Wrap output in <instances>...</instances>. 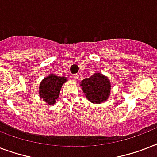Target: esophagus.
I'll return each mask as SVG.
<instances>
[{
    "label": "esophagus",
    "instance_id": "1",
    "mask_svg": "<svg viewBox=\"0 0 157 157\" xmlns=\"http://www.w3.org/2000/svg\"><path fill=\"white\" fill-rule=\"evenodd\" d=\"M78 78H79V75H77V74H74V75H72V79L75 80V81L78 80Z\"/></svg>",
    "mask_w": 157,
    "mask_h": 157
}]
</instances>
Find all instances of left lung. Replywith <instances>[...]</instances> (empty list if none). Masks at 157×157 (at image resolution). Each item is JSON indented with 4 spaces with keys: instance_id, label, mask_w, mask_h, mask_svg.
<instances>
[{
    "instance_id": "8db88e82",
    "label": "left lung",
    "mask_w": 157,
    "mask_h": 157,
    "mask_svg": "<svg viewBox=\"0 0 157 157\" xmlns=\"http://www.w3.org/2000/svg\"><path fill=\"white\" fill-rule=\"evenodd\" d=\"M81 86L89 101L100 103L106 101L110 95L111 84L107 76L95 73L89 78L82 80Z\"/></svg>"
}]
</instances>
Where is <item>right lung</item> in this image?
Segmentation results:
<instances>
[{"label": "right lung", "instance_id": "1", "mask_svg": "<svg viewBox=\"0 0 157 157\" xmlns=\"http://www.w3.org/2000/svg\"><path fill=\"white\" fill-rule=\"evenodd\" d=\"M66 81V77L50 74L40 82L39 87L40 97L48 104H54L56 99L59 98L63 84Z\"/></svg>", "mask_w": 157, "mask_h": 157}]
</instances>
